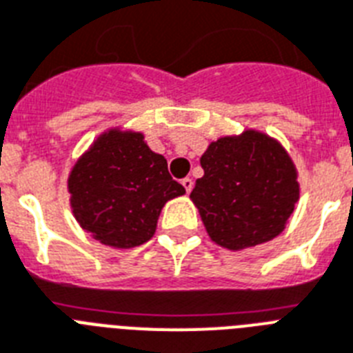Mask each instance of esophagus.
Instances as JSON below:
<instances>
[{"instance_id":"obj_1","label":"esophagus","mask_w":353,"mask_h":353,"mask_svg":"<svg viewBox=\"0 0 353 353\" xmlns=\"http://www.w3.org/2000/svg\"><path fill=\"white\" fill-rule=\"evenodd\" d=\"M182 185H184V190L190 193V191L193 190V180H191L190 176H185V179H182Z\"/></svg>"}]
</instances>
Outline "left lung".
I'll return each instance as SVG.
<instances>
[{
  "mask_svg": "<svg viewBox=\"0 0 353 353\" xmlns=\"http://www.w3.org/2000/svg\"><path fill=\"white\" fill-rule=\"evenodd\" d=\"M204 176L191 200L211 241L239 252L275 239L299 200L297 169L286 149L248 129L219 138L200 159Z\"/></svg>",
  "mask_w": 353,
  "mask_h": 353,
  "instance_id": "obj_1",
  "label": "left lung"
}]
</instances>
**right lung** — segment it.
<instances>
[{
	"mask_svg": "<svg viewBox=\"0 0 353 353\" xmlns=\"http://www.w3.org/2000/svg\"><path fill=\"white\" fill-rule=\"evenodd\" d=\"M67 188L78 224L118 250L148 242L163 204L185 193L142 132L122 129H109L92 142L74 163Z\"/></svg>",
	"mask_w": 353,
	"mask_h": 353,
	"instance_id": "right-lung-1",
	"label": "right lung"
}]
</instances>
